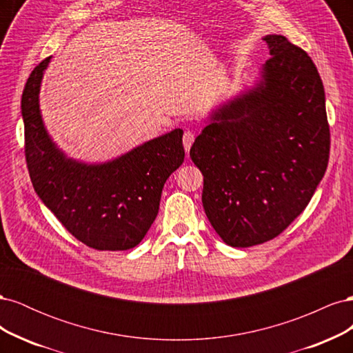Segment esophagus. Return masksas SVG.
<instances>
[{"label": "esophagus", "instance_id": "obj_1", "mask_svg": "<svg viewBox=\"0 0 353 353\" xmlns=\"http://www.w3.org/2000/svg\"><path fill=\"white\" fill-rule=\"evenodd\" d=\"M183 143H184L185 152H187V154H188V153H190V148H191V145H193V143H194V132L185 131V132H184V137H183Z\"/></svg>", "mask_w": 353, "mask_h": 353}]
</instances>
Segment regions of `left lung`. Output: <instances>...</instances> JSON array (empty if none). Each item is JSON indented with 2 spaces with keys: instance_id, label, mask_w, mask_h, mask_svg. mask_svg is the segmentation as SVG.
Returning <instances> with one entry per match:
<instances>
[{
  "instance_id": "8db88e82",
  "label": "left lung",
  "mask_w": 353,
  "mask_h": 353,
  "mask_svg": "<svg viewBox=\"0 0 353 353\" xmlns=\"http://www.w3.org/2000/svg\"><path fill=\"white\" fill-rule=\"evenodd\" d=\"M271 57L253 88L209 117L190 157L203 174L201 201L219 237L250 248L301 215L330 156L324 85L307 52L266 35Z\"/></svg>"
}]
</instances>
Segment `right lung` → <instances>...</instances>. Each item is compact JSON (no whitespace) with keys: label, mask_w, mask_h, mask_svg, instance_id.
I'll return each instance as SVG.
<instances>
[{"label":"right lung","mask_w":353,"mask_h":353,"mask_svg":"<svg viewBox=\"0 0 353 353\" xmlns=\"http://www.w3.org/2000/svg\"><path fill=\"white\" fill-rule=\"evenodd\" d=\"M50 59L32 70L22 95L32 185L61 225L88 248L132 249L157 216L166 179L184 162L183 130L176 128L105 163L66 157L52 143L39 110L41 81Z\"/></svg>","instance_id":"obj_1"}]
</instances>
